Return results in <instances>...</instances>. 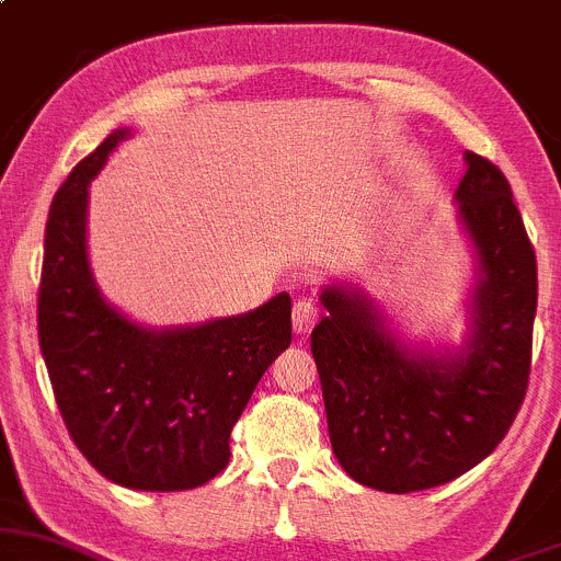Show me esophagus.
<instances>
[{"label":"esophagus","instance_id":"esophagus-1","mask_svg":"<svg viewBox=\"0 0 561 561\" xmlns=\"http://www.w3.org/2000/svg\"><path fill=\"white\" fill-rule=\"evenodd\" d=\"M316 321H318V310L310 299H299V302H294L291 323L297 334H307V331L316 327Z\"/></svg>","mask_w":561,"mask_h":561}]
</instances>
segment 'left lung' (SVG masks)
I'll use <instances>...</instances> for the list:
<instances>
[{
    "mask_svg": "<svg viewBox=\"0 0 561 561\" xmlns=\"http://www.w3.org/2000/svg\"><path fill=\"white\" fill-rule=\"evenodd\" d=\"M457 225L473 251L460 345L409 342L355 286L321 288L312 329L334 457L358 484L417 492L479 466L503 442L529 377L538 264L511 184L466 152Z\"/></svg>",
    "mask_w": 561,
    "mask_h": 561,
    "instance_id": "1",
    "label": "left lung"
}]
</instances>
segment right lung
Instances as JSON below:
<instances>
[{"instance_id": "add662e5", "label": "right lung", "mask_w": 561, "mask_h": 561, "mask_svg": "<svg viewBox=\"0 0 561 561\" xmlns=\"http://www.w3.org/2000/svg\"><path fill=\"white\" fill-rule=\"evenodd\" d=\"M128 128L77 162L53 197L37 302L39 347L69 436L128 490L179 492L230 462V433L291 345V297L243 316L144 327L101 294L88 256V186Z\"/></svg>"}]
</instances>
